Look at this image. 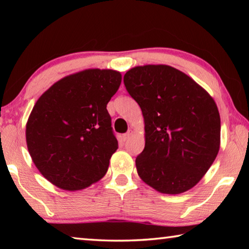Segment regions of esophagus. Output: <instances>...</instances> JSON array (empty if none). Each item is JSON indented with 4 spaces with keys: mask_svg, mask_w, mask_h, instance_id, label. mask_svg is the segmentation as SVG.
<instances>
[{
    "mask_svg": "<svg viewBox=\"0 0 249 249\" xmlns=\"http://www.w3.org/2000/svg\"><path fill=\"white\" fill-rule=\"evenodd\" d=\"M132 135H133V130H132V129H129L127 133L123 135V140H124V141H127L128 138H129L130 136H132Z\"/></svg>",
    "mask_w": 249,
    "mask_h": 249,
    "instance_id": "34e87169",
    "label": "esophagus"
}]
</instances>
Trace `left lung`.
Masks as SVG:
<instances>
[{
    "mask_svg": "<svg viewBox=\"0 0 249 249\" xmlns=\"http://www.w3.org/2000/svg\"><path fill=\"white\" fill-rule=\"evenodd\" d=\"M142 108L145 148L138 176L155 190L179 195L199 182L215 160L221 119L215 102L189 75L166 65L135 67L124 75Z\"/></svg>",
    "mask_w": 249,
    "mask_h": 249,
    "instance_id": "left-lung-1",
    "label": "left lung"
}]
</instances>
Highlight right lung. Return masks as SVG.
Instances as JSON below:
<instances>
[{
    "instance_id": "1",
    "label": "right lung",
    "mask_w": 249,
    "mask_h": 249,
    "mask_svg": "<svg viewBox=\"0 0 249 249\" xmlns=\"http://www.w3.org/2000/svg\"><path fill=\"white\" fill-rule=\"evenodd\" d=\"M121 81L115 70H83L59 80L34 105L27 148L49 182L75 191L107 174L119 148L107 105Z\"/></svg>"
}]
</instances>
